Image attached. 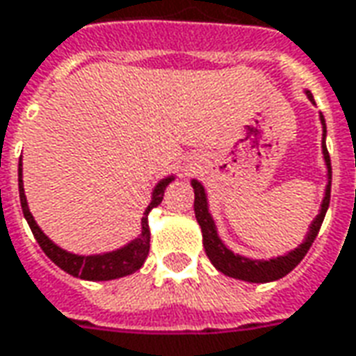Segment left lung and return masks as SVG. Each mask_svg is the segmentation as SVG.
I'll use <instances>...</instances> for the list:
<instances>
[{
	"label": "left lung",
	"instance_id": "left-lung-1",
	"mask_svg": "<svg viewBox=\"0 0 356 356\" xmlns=\"http://www.w3.org/2000/svg\"><path fill=\"white\" fill-rule=\"evenodd\" d=\"M305 92L306 97L310 99V102H314L312 92L310 90H305ZM320 122H322L323 127L322 153L323 161H325V168H327V186H325V192H323L322 207H320V213L316 215V219L312 220V225H310L308 234L302 240V244L298 248L286 252L285 256L269 257V259H252V257L234 254L232 250L227 248L225 242L219 238L215 220L211 217L205 188L202 186V182L192 180L193 193H195L193 211H195V219H197L200 227H202L203 248H205V254L211 259V264L217 267L220 273L232 277V279L248 281V283H269V281H277V279L285 277L286 273H291L302 261V257L306 256V252L310 250L312 242L318 236V232H320L325 211L330 207V195H332V161H330V153H327V147H325V120H323L322 114H320Z\"/></svg>",
	"mask_w": 356,
	"mask_h": 356
}]
</instances>
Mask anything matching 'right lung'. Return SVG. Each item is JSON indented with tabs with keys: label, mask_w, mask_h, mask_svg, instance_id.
Segmentation results:
<instances>
[{
	"label": "right lung",
	"mask_w": 356,
	"mask_h": 356,
	"mask_svg": "<svg viewBox=\"0 0 356 356\" xmlns=\"http://www.w3.org/2000/svg\"><path fill=\"white\" fill-rule=\"evenodd\" d=\"M174 176H166L161 182L154 186L153 193H151V203L147 205L143 219H141V234L127 242L122 248L112 250V252H104V254H92V256H79V254H71L67 250L60 248L58 244H54L42 229L36 225L33 213L29 209L26 203V195H24L23 188V159L19 161V197H21V209L29 227L33 230L34 238L40 244L44 254L50 257L56 266L63 269L65 273L73 277H79L85 281H112V279H120V277L131 275L136 273L139 267L145 264L147 256H149V242H151V232H149V213L154 209L156 205L163 202L164 190L166 186L172 182Z\"/></svg>",
	"instance_id": "1"
}]
</instances>
